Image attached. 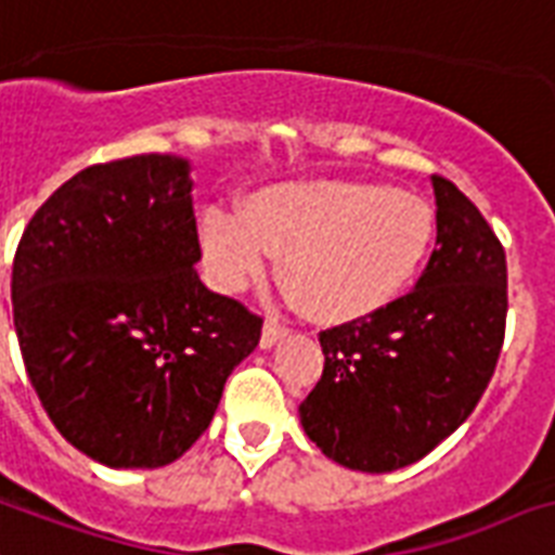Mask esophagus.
Masks as SVG:
<instances>
[{
  "instance_id": "34e87169",
  "label": "esophagus",
  "mask_w": 555,
  "mask_h": 555,
  "mask_svg": "<svg viewBox=\"0 0 555 555\" xmlns=\"http://www.w3.org/2000/svg\"><path fill=\"white\" fill-rule=\"evenodd\" d=\"M283 336H286V326H283L278 318H266L263 336H260V347H263V350H269V347L278 345Z\"/></svg>"
}]
</instances>
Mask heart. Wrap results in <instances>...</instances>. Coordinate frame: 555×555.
<instances>
[{"mask_svg":"<svg viewBox=\"0 0 555 555\" xmlns=\"http://www.w3.org/2000/svg\"><path fill=\"white\" fill-rule=\"evenodd\" d=\"M210 283L246 289L281 257V278L321 324L390 307L423 272L434 246L431 205L376 182H292L255 193L240 210L202 214Z\"/></svg>","mask_w":555,"mask_h":555,"instance_id":"heart-1","label":"heart"}]
</instances>
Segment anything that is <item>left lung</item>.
Here are the masks:
<instances>
[{"mask_svg":"<svg viewBox=\"0 0 555 555\" xmlns=\"http://www.w3.org/2000/svg\"><path fill=\"white\" fill-rule=\"evenodd\" d=\"M437 246L408 295L321 330L324 373L300 402L309 440L341 466L393 472L475 411L506 330V255L475 202L431 176Z\"/></svg>","mask_w":555,"mask_h":555,"instance_id":"1","label":"left lung"}]
</instances>
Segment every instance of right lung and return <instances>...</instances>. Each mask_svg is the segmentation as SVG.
Wrapping results in <instances>:
<instances>
[{
	"label": "right lung",
	"instance_id": "obj_1",
	"mask_svg": "<svg viewBox=\"0 0 555 555\" xmlns=\"http://www.w3.org/2000/svg\"><path fill=\"white\" fill-rule=\"evenodd\" d=\"M188 162L92 165L42 202L14 255L25 371L75 449L113 469L179 461L263 318L199 281Z\"/></svg>",
	"mask_w": 555,
	"mask_h": 555
}]
</instances>
